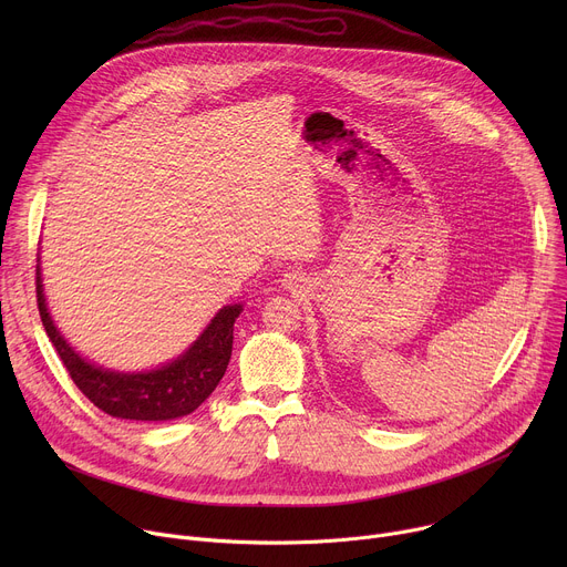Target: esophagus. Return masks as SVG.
<instances>
[{
  "instance_id": "obj_1",
  "label": "esophagus",
  "mask_w": 567,
  "mask_h": 567,
  "mask_svg": "<svg viewBox=\"0 0 567 567\" xmlns=\"http://www.w3.org/2000/svg\"><path fill=\"white\" fill-rule=\"evenodd\" d=\"M302 276L298 274V271H289V274H285L282 276V287L285 289H291V291H296V289H300L302 287Z\"/></svg>"
}]
</instances>
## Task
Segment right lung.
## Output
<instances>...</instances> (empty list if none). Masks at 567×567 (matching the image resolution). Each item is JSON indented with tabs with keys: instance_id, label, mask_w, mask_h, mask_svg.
I'll use <instances>...</instances> for the list:
<instances>
[{
	"instance_id": "obj_1",
	"label": "right lung",
	"mask_w": 567,
	"mask_h": 567,
	"mask_svg": "<svg viewBox=\"0 0 567 567\" xmlns=\"http://www.w3.org/2000/svg\"><path fill=\"white\" fill-rule=\"evenodd\" d=\"M35 291L47 337L78 390L103 413L136 422L177 420L202 406L226 372L233 352V326L241 313V305H226L179 359L150 372L125 374L96 368L69 348L49 316L40 265L35 267Z\"/></svg>"
}]
</instances>
